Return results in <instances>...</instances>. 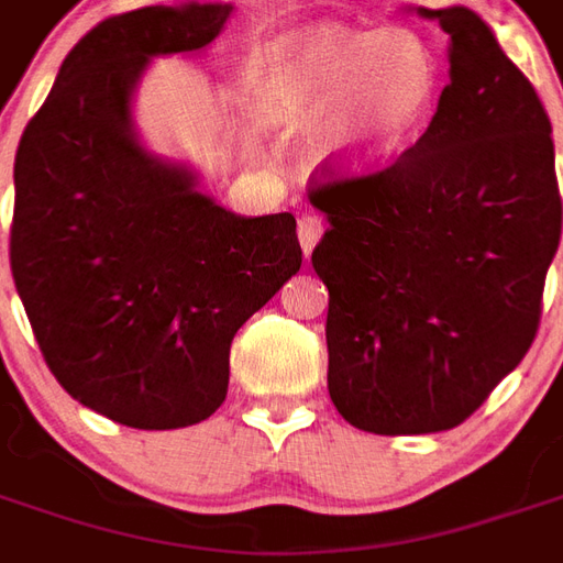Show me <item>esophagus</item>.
Returning <instances> with one entry per match:
<instances>
[{
    "instance_id": "obj_1",
    "label": "esophagus",
    "mask_w": 563,
    "mask_h": 563,
    "mask_svg": "<svg viewBox=\"0 0 563 563\" xmlns=\"http://www.w3.org/2000/svg\"><path fill=\"white\" fill-rule=\"evenodd\" d=\"M322 232H325V220H322L319 213H305V217L298 220V241H301L305 256H310V253H313V246L319 244Z\"/></svg>"
}]
</instances>
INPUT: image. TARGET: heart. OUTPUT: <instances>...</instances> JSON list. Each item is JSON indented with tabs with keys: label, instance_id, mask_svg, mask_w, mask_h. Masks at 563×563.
<instances>
[{
	"label": "heart",
	"instance_id": "obj_1",
	"mask_svg": "<svg viewBox=\"0 0 563 563\" xmlns=\"http://www.w3.org/2000/svg\"><path fill=\"white\" fill-rule=\"evenodd\" d=\"M437 84L434 54L416 32L317 26L271 56L265 96L286 126L325 122L331 156L365 168L422 132Z\"/></svg>",
	"mask_w": 563,
	"mask_h": 563
}]
</instances>
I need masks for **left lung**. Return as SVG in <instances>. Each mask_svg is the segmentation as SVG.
<instances>
[{
  "label": "left lung",
  "instance_id": "8db88e82",
  "mask_svg": "<svg viewBox=\"0 0 563 563\" xmlns=\"http://www.w3.org/2000/svg\"><path fill=\"white\" fill-rule=\"evenodd\" d=\"M449 35V84L389 168L310 186L329 217V395L371 434L476 413L531 350L561 241L552 123L471 8H416Z\"/></svg>",
  "mask_w": 563,
  "mask_h": 563
}]
</instances>
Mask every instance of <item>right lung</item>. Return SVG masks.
<instances>
[{"label": "right lung", "instance_id": "1", "mask_svg": "<svg viewBox=\"0 0 563 563\" xmlns=\"http://www.w3.org/2000/svg\"><path fill=\"white\" fill-rule=\"evenodd\" d=\"M229 14L192 2L102 20L14 159L11 274L44 362L75 401L141 431L225 401L234 334L301 268L292 213L225 210L132 123L150 59L205 51Z\"/></svg>", "mask_w": 563, "mask_h": 563}]
</instances>
